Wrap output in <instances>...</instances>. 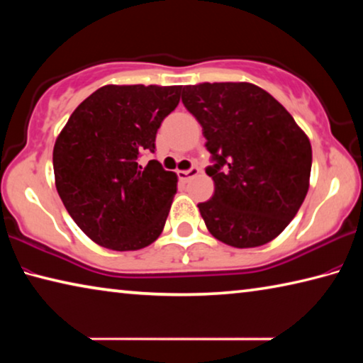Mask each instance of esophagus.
I'll use <instances>...</instances> for the list:
<instances>
[{"mask_svg":"<svg viewBox=\"0 0 363 363\" xmlns=\"http://www.w3.org/2000/svg\"><path fill=\"white\" fill-rule=\"evenodd\" d=\"M200 169L196 167H192L190 169H184V171H177V176H179L181 181H190L194 179L195 176H199Z\"/></svg>","mask_w":363,"mask_h":363,"instance_id":"obj_1","label":"esophagus"}]
</instances>
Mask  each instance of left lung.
<instances>
[{"instance_id": "1", "label": "left lung", "mask_w": 363, "mask_h": 363, "mask_svg": "<svg viewBox=\"0 0 363 363\" xmlns=\"http://www.w3.org/2000/svg\"><path fill=\"white\" fill-rule=\"evenodd\" d=\"M182 104L203 128L214 194L199 203L214 238L235 248L266 245L303 205L309 138L267 91L251 83L184 86Z\"/></svg>"}]
</instances>
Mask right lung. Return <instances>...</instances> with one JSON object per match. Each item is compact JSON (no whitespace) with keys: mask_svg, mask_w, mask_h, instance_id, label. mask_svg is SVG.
Wrapping results in <instances>:
<instances>
[{"mask_svg":"<svg viewBox=\"0 0 363 363\" xmlns=\"http://www.w3.org/2000/svg\"><path fill=\"white\" fill-rule=\"evenodd\" d=\"M181 86L107 84L79 104L52 152L56 189L77 225L115 251L149 247L167 223L177 176L157 160V131L179 104Z\"/></svg>","mask_w":363,"mask_h":363,"instance_id":"right-lung-1","label":"right lung"}]
</instances>
